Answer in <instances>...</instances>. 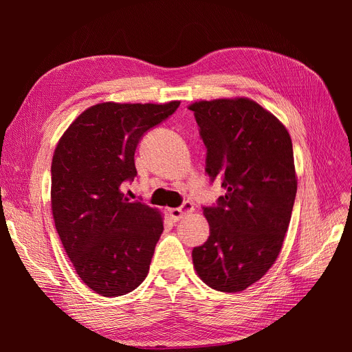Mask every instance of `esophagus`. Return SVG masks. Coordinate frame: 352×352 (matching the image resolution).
<instances>
[{
    "instance_id": "1",
    "label": "esophagus",
    "mask_w": 352,
    "mask_h": 352,
    "mask_svg": "<svg viewBox=\"0 0 352 352\" xmlns=\"http://www.w3.org/2000/svg\"><path fill=\"white\" fill-rule=\"evenodd\" d=\"M194 211V204L190 201H185L182 206L180 207H177V208H170L168 210V214H170V217H172L175 221H177V220H180L182 219L184 216H186V214H189V212H192Z\"/></svg>"
}]
</instances>
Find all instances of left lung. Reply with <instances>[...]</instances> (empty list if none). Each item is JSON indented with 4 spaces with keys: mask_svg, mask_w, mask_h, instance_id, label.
Here are the masks:
<instances>
[{
    "mask_svg": "<svg viewBox=\"0 0 352 352\" xmlns=\"http://www.w3.org/2000/svg\"><path fill=\"white\" fill-rule=\"evenodd\" d=\"M194 111L207 148L206 173L226 194L202 207L208 239L192 250L210 287L241 292L260 280L282 250L296 195L292 141L286 127L248 98L199 101Z\"/></svg>",
    "mask_w": 352,
    "mask_h": 352,
    "instance_id": "8db88e82",
    "label": "left lung"
}]
</instances>
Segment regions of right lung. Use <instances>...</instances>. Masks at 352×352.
<instances>
[{
  "mask_svg": "<svg viewBox=\"0 0 352 352\" xmlns=\"http://www.w3.org/2000/svg\"><path fill=\"white\" fill-rule=\"evenodd\" d=\"M179 104H97L69 126L54 151L56 229L79 278L102 296L132 292L150 270L163 217L141 201L131 202L120 186L138 173L142 136Z\"/></svg>",
  "mask_w": 352,
  "mask_h": 352,
  "instance_id": "1",
  "label": "right lung"
}]
</instances>
